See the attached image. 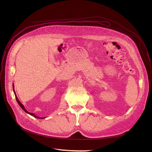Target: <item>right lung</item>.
<instances>
[{
    "instance_id": "add662e5",
    "label": "right lung",
    "mask_w": 152,
    "mask_h": 152,
    "mask_svg": "<svg viewBox=\"0 0 152 152\" xmlns=\"http://www.w3.org/2000/svg\"><path fill=\"white\" fill-rule=\"evenodd\" d=\"M12 87H13V91H14V94H15V99H16V100H17V103H18V104L20 105V106L22 108V109L23 110V111H25L26 113H28V114H30V115H31L32 116H33V117H35V118H39V119H42V118H46V117H42V118H41V117H37V116H36L34 114H33V113H29V112H28L26 109H25V107H24V106L23 105V104L21 103L19 100H18V98H17V96H16V94H15V91H14V84H13V85H12Z\"/></svg>"
}]
</instances>
